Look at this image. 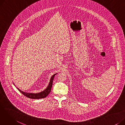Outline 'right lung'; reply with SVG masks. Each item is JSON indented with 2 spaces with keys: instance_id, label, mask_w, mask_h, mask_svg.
<instances>
[{
  "instance_id": "obj_1",
  "label": "right lung",
  "mask_w": 125,
  "mask_h": 125,
  "mask_svg": "<svg viewBox=\"0 0 125 125\" xmlns=\"http://www.w3.org/2000/svg\"><path fill=\"white\" fill-rule=\"evenodd\" d=\"M56 74H54L52 75L51 78V80L49 83V84L48 86V87L45 89V90H44V91H43L42 92L38 93H26V92H24L21 91L20 90L19 88H17L18 90L20 92L23 94L24 96H25L26 97H27L28 98H31V99H41V98H44L45 97H47L51 92V89L52 87V82H53V80L55 75ZM15 85V84H14Z\"/></svg>"
}]
</instances>
